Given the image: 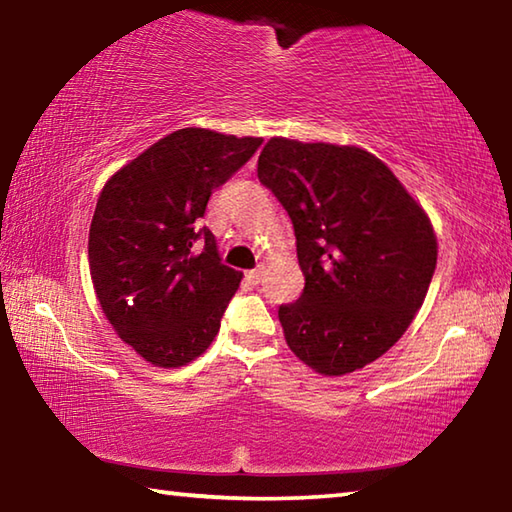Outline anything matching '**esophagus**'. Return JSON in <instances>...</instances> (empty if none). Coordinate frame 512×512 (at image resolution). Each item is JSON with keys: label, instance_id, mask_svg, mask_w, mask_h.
<instances>
[{"label": "esophagus", "instance_id": "1", "mask_svg": "<svg viewBox=\"0 0 512 512\" xmlns=\"http://www.w3.org/2000/svg\"><path fill=\"white\" fill-rule=\"evenodd\" d=\"M246 275H248V280H250V282H253V284H259V282H262L264 268H262V266H257V268H253V271H248Z\"/></svg>", "mask_w": 512, "mask_h": 512}]
</instances>
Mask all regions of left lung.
Instances as JSON below:
<instances>
[{
	"mask_svg": "<svg viewBox=\"0 0 512 512\" xmlns=\"http://www.w3.org/2000/svg\"><path fill=\"white\" fill-rule=\"evenodd\" d=\"M257 178L289 212L302 296L277 316L296 357L325 377L400 341L427 296L438 241L422 205L359 146L271 137Z\"/></svg>",
	"mask_w": 512,
	"mask_h": 512,
	"instance_id": "1",
	"label": "left lung"
}]
</instances>
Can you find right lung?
Returning a JSON list of instances; mask_svg holds the SVG:
<instances>
[{
    "label": "right lung",
    "mask_w": 512,
    "mask_h": 512,
    "mask_svg": "<svg viewBox=\"0 0 512 512\" xmlns=\"http://www.w3.org/2000/svg\"><path fill=\"white\" fill-rule=\"evenodd\" d=\"M262 142L180 128L101 189L88 241L94 293L119 339L151 366H187L219 334L244 273L221 264L198 219Z\"/></svg>",
    "instance_id": "1"
}]
</instances>
